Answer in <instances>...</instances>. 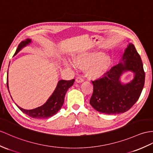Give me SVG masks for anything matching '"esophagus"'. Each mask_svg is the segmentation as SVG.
Listing matches in <instances>:
<instances>
[{
	"instance_id": "esophagus-1",
	"label": "esophagus",
	"mask_w": 153,
	"mask_h": 153,
	"mask_svg": "<svg viewBox=\"0 0 153 153\" xmlns=\"http://www.w3.org/2000/svg\"><path fill=\"white\" fill-rule=\"evenodd\" d=\"M84 81V78L82 76H78L76 79V82L78 83H81Z\"/></svg>"
}]
</instances>
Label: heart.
Returning <instances> with one entry per match:
<instances>
[{
  "mask_svg": "<svg viewBox=\"0 0 153 153\" xmlns=\"http://www.w3.org/2000/svg\"><path fill=\"white\" fill-rule=\"evenodd\" d=\"M98 53L80 54L74 58V63L79 67L88 68V75L93 79H98L105 73L110 64V58Z\"/></svg>",
  "mask_w": 153,
  "mask_h": 153,
  "instance_id": "heart-1",
  "label": "heart"
}]
</instances>
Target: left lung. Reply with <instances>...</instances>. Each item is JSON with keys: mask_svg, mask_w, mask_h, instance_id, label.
<instances>
[{"mask_svg": "<svg viewBox=\"0 0 153 153\" xmlns=\"http://www.w3.org/2000/svg\"><path fill=\"white\" fill-rule=\"evenodd\" d=\"M122 60L117 65L92 82L94 91L89 103L99 112L117 114L128 111L138 100L145 84V74L140 54L133 44L126 48ZM127 70L135 73L130 83L122 85L119 80L121 74Z\"/></svg>", "mask_w": 153, "mask_h": 153, "instance_id": "8db88e82", "label": "left lung"}]
</instances>
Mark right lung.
I'll return each mask as SVG.
<instances>
[{
  "label": "right lung",
  "mask_w": 153,
  "mask_h": 153,
  "mask_svg": "<svg viewBox=\"0 0 153 153\" xmlns=\"http://www.w3.org/2000/svg\"><path fill=\"white\" fill-rule=\"evenodd\" d=\"M30 42L31 39H27L25 41L21 42L19 44L18 47L14 55H16L22 48L27 46ZM74 82V79H72L71 80H59L53 94H52L49 99L47 100V102L42 106L36 108L35 109L28 110L21 108V107L18 106L17 105H16L24 114H27L28 116L32 118L45 119L55 115L61 109L63 104L64 102V98L66 92L68 91V89L73 85ZM7 87H8V79H7Z\"/></svg>",
  "instance_id": "obj_1"
}]
</instances>
